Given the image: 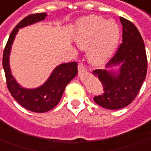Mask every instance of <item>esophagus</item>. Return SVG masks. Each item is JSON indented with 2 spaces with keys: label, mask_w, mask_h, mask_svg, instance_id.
<instances>
[{
  "label": "esophagus",
  "mask_w": 151,
  "mask_h": 151,
  "mask_svg": "<svg viewBox=\"0 0 151 151\" xmlns=\"http://www.w3.org/2000/svg\"><path fill=\"white\" fill-rule=\"evenodd\" d=\"M78 68L79 72H81V71H84L86 69V68H85V66L82 63H78Z\"/></svg>",
  "instance_id": "esophagus-1"
}]
</instances>
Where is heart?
<instances>
[{
  "label": "heart",
  "instance_id": "1",
  "mask_svg": "<svg viewBox=\"0 0 151 151\" xmlns=\"http://www.w3.org/2000/svg\"><path fill=\"white\" fill-rule=\"evenodd\" d=\"M89 50V54L95 60H103L108 57L116 48L120 29L112 20L106 21L103 17L89 16L79 22V33L77 38L80 47H84L94 38Z\"/></svg>",
  "mask_w": 151,
  "mask_h": 151
}]
</instances>
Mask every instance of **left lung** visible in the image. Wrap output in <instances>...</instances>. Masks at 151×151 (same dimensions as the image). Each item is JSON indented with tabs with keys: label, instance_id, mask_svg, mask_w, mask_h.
<instances>
[{
	"label": "left lung",
	"instance_id": "obj_1",
	"mask_svg": "<svg viewBox=\"0 0 151 151\" xmlns=\"http://www.w3.org/2000/svg\"><path fill=\"white\" fill-rule=\"evenodd\" d=\"M122 25V43L117 48L106 68L120 65L119 73L96 69L103 93L95 95L94 101L102 107L117 110L128 106L139 94L147 73V56L144 40L135 25L120 17Z\"/></svg>",
	"mask_w": 151,
	"mask_h": 151
}]
</instances>
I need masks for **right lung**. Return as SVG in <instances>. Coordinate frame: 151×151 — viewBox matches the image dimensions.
Returning <instances> with one entry per match:
<instances>
[{
  "label": "right lung",
  "mask_w": 151,
  "mask_h": 151,
  "mask_svg": "<svg viewBox=\"0 0 151 151\" xmlns=\"http://www.w3.org/2000/svg\"><path fill=\"white\" fill-rule=\"evenodd\" d=\"M46 13L30 14L17 24L12 31L3 51V65L6 86L12 97L23 107L34 112L42 113L53 109L59 103L66 86L78 73V64L76 62L63 63L54 69L48 80L40 87L25 88L21 87L11 73L9 55L15 35L20 28L42 21Z\"/></svg>",
  "instance_id": "right-lung-1"
}]
</instances>
